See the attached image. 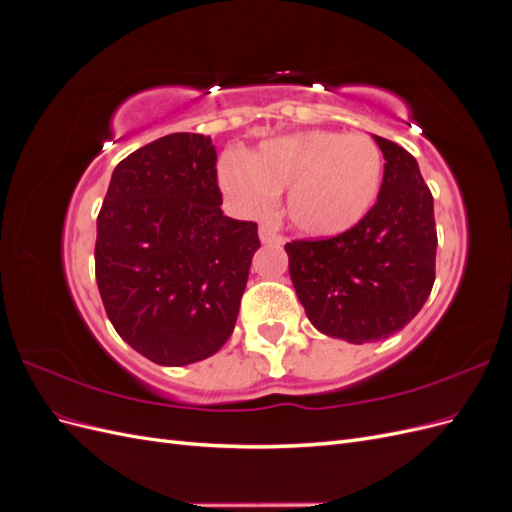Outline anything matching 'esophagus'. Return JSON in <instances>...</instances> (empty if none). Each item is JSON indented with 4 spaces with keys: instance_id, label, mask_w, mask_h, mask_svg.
<instances>
[{
    "instance_id": "1",
    "label": "esophagus",
    "mask_w": 512,
    "mask_h": 512,
    "mask_svg": "<svg viewBox=\"0 0 512 512\" xmlns=\"http://www.w3.org/2000/svg\"><path fill=\"white\" fill-rule=\"evenodd\" d=\"M258 237H260V241L262 243H282L284 239L277 235V228L273 226V224H260V228H258Z\"/></svg>"
}]
</instances>
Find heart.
I'll use <instances>...</instances> for the list:
<instances>
[{
	"instance_id": "b5f03b06",
	"label": "heart",
	"mask_w": 512,
	"mask_h": 512,
	"mask_svg": "<svg viewBox=\"0 0 512 512\" xmlns=\"http://www.w3.org/2000/svg\"><path fill=\"white\" fill-rule=\"evenodd\" d=\"M220 183L232 203L260 215L288 188L286 218L307 237L339 235L374 207L382 185V153L374 138L307 130L271 138L250 158L228 153Z\"/></svg>"
}]
</instances>
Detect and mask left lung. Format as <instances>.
<instances>
[{
	"label": "left lung",
	"mask_w": 512,
	"mask_h": 512,
	"mask_svg": "<svg viewBox=\"0 0 512 512\" xmlns=\"http://www.w3.org/2000/svg\"><path fill=\"white\" fill-rule=\"evenodd\" d=\"M376 143L386 164L365 218L331 239L286 243L290 280L309 322L348 344L404 329L436 280L433 196L404 147L382 136Z\"/></svg>",
	"instance_id": "8db88e82"
}]
</instances>
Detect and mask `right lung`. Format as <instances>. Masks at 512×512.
<instances>
[{
	"label": "right lung",
	"instance_id": "add662e5",
	"mask_svg": "<svg viewBox=\"0 0 512 512\" xmlns=\"http://www.w3.org/2000/svg\"><path fill=\"white\" fill-rule=\"evenodd\" d=\"M211 136L166 134L121 160L98 215L96 282L119 337L181 367L218 352L239 316L258 226L222 213Z\"/></svg>",
	"mask_w": 512,
	"mask_h": 512
}]
</instances>
